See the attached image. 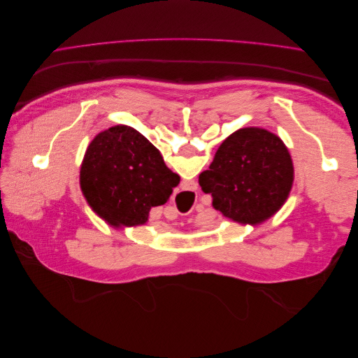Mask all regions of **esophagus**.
<instances>
[{
    "label": "esophagus",
    "instance_id": "obj_1",
    "mask_svg": "<svg viewBox=\"0 0 358 358\" xmlns=\"http://www.w3.org/2000/svg\"><path fill=\"white\" fill-rule=\"evenodd\" d=\"M196 189H197V183L196 182H183L182 183V187H180V194L182 196H185V197H192L194 196V192H196Z\"/></svg>",
    "mask_w": 358,
    "mask_h": 358
}]
</instances>
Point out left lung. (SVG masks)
<instances>
[{
    "label": "left lung",
    "mask_w": 358,
    "mask_h": 358,
    "mask_svg": "<svg viewBox=\"0 0 358 358\" xmlns=\"http://www.w3.org/2000/svg\"><path fill=\"white\" fill-rule=\"evenodd\" d=\"M294 180L287 146L263 128H241L227 137L199 183L212 206L239 224H259L285 203Z\"/></svg>",
    "instance_id": "left-lung-1"
}]
</instances>
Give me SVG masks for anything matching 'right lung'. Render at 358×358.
<instances>
[{"instance_id":"obj_1","label":"right lung","mask_w":358,"mask_h":358,"mask_svg":"<svg viewBox=\"0 0 358 358\" xmlns=\"http://www.w3.org/2000/svg\"><path fill=\"white\" fill-rule=\"evenodd\" d=\"M179 180L159 150L127 125L96 134L80 167L86 201L113 227L145 224L149 210L164 204Z\"/></svg>"}]
</instances>
